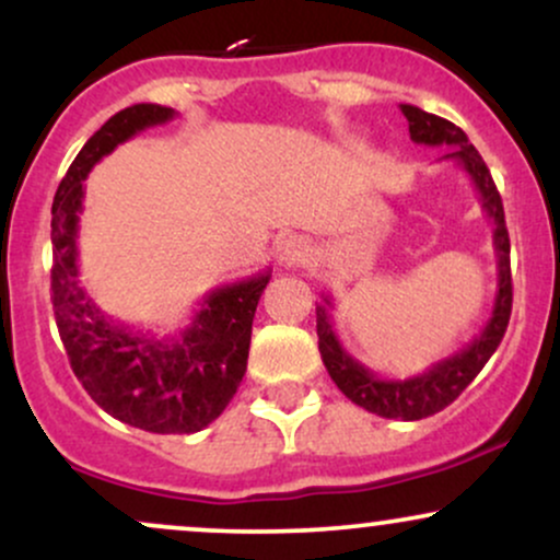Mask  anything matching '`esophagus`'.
Here are the masks:
<instances>
[{
	"mask_svg": "<svg viewBox=\"0 0 560 560\" xmlns=\"http://www.w3.org/2000/svg\"><path fill=\"white\" fill-rule=\"evenodd\" d=\"M307 255V242L302 236H284V240L276 242V262L279 266H298L305 260Z\"/></svg>",
	"mask_w": 560,
	"mask_h": 560,
	"instance_id": "34e87169",
	"label": "esophagus"
}]
</instances>
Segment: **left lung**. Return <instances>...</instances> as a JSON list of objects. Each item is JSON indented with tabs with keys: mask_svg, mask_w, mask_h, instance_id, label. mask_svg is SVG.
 Listing matches in <instances>:
<instances>
[{
	"mask_svg": "<svg viewBox=\"0 0 560 560\" xmlns=\"http://www.w3.org/2000/svg\"><path fill=\"white\" fill-rule=\"evenodd\" d=\"M405 118H408L410 139L416 144L427 147H450L442 160L460 165L468 178H471L474 189L479 191L481 210L492 221V244L494 255H498V292H494V305L490 318H487L485 329L468 342L464 350L453 352V355L442 358L429 365L423 374L408 378H387L376 376L374 371L365 369L361 361L350 355L339 342L337 331H334L331 320V300L324 298V305H316V331H318V350L324 358L326 371H329L331 382L350 397L352 402L361 405L369 413L382 416V419H400V421H419L427 416L440 413L447 408L455 397L464 392L474 376L485 369L492 352L498 350L500 339H503L508 318H511V242H508L503 199H500L490 168L477 152V147L468 141V137L458 126L440 115L423 113L421 107L400 105Z\"/></svg>",
	"mask_w": 560,
	"mask_h": 560,
	"instance_id": "1",
	"label": "left lung"
}]
</instances>
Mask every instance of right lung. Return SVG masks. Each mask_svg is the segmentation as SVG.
<instances>
[{"label":"right lung","mask_w":560,"mask_h":560,"mask_svg":"<svg viewBox=\"0 0 560 560\" xmlns=\"http://www.w3.org/2000/svg\"><path fill=\"white\" fill-rule=\"evenodd\" d=\"M176 118L173 107L131 105L115 113L83 144L52 202V305L70 369L113 419L155 434H191L226 410L247 371L258 300L271 271L210 289L176 334L113 320L79 279L83 182L118 144Z\"/></svg>","instance_id":"right-lung-1"}]
</instances>
